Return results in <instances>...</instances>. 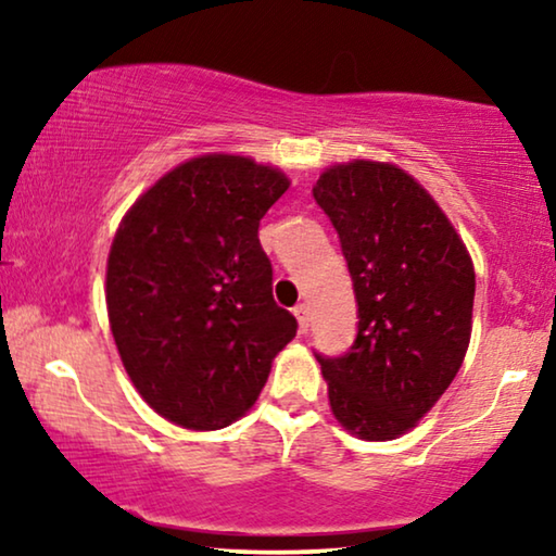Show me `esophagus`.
Returning <instances> with one entry per match:
<instances>
[{"instance_id":"1","label":"esophagus","mask_w":556,"mask_h":556,"mask_svg":"<svg viewBox=\"0 0 556 556\" xmlns=\"http://www.w3.org/2000/svg\"><path fill=\"white\" fill-rule=\"evenodd\" d=\"M293 314H295V318H299V329H301V333H306V331H308V321H311V308H308V303H299V306L293 308Z\"/></svg>"}]
</instances>
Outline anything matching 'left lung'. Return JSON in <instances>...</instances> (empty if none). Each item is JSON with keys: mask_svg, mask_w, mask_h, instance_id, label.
<instances>
[{"mask_svg": "<svg viewBox=\"0 0 556 556\" xmlns=\"http://www.w3.org/2000/svg\"><path fill=\"white\" fill-rule=\"evenodd\" d=\"M314 200L339 232L356 295V339L321 356L331 413L362 440L415 428L458 375L476 273L438 202L394 164H337Z\"/></svg>", "mask_w": 556, "mask_h": 556, "instance_id": "left-lung-1", "label": "left lung"}]
</instances>
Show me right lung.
I'll use <instances>...</instances> for the list:
<instances>
[{"instance_id": "1", "label": "right lung", "mask_w": 556, "mask_h": 556, "mask_svg": "<svg viewBox=\"0 0 556 556\" xmlns=\"http://www.w3.org/2000/svg\"><path fill=\"white\" fill-rule=\"evenodd\" d=\"M288 185L253 159L197 156L121 219L105 270L111 331L136 390L174 425L219 430L245 415L295 337L257 240Z\"/></svg>"}]
</instances>
